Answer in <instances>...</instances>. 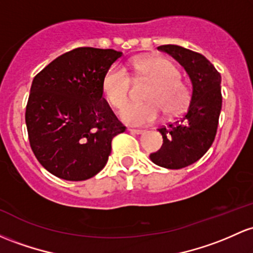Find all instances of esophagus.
Wrapping results in <instances>:
<instances>
[{
  "mask_svg": "<svg viewBox=\"0 0 253 253\" xmlns=\"http://www.w3.org/2000/svg\"><path fill=\"white\" fill-rule=\"evenodd\" d=\"M128 131L133 133V134H144V133H145L144 129H137V128H129Z\"/></svg>",
  "mask_w": 253,
  "mask_h": 253,
  "instance_id": "34e87169",
  "label": "esophagus"
}]
</instances>
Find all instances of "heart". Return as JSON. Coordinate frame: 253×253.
<instances>
[{"instance_id": "1", "label": "heart", "mask_w": 253, "mask_h": 253, "mask_svg": "<svg viewBox=\"0 0 253 253\" xmlns=\"http://www.w3.org/2000/svg\"><path fill=\"white\" fill-rule=\"evenodd\" d=\"M137 80L151 83L145 93L146 103H132L121 110V119L134 126H144L156 121L161 112L175 116L187 108L191 101V87L180 76L174 62L163 57H149L135 61ZM132 78L121 66H112L102 80V91L108 102L120 109L128 102Z\"/></svg>"}]
</instances>
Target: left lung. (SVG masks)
I'll list each match as a JSON object with an SVG mask.
<instances>
[{
	"instance_id": "1",
	"label": "left lung",
	"mask_w": 253,
	"mask_h": 253,
	"mask_svg": "<svg viewBox=\"0 0 253 253\" xmlns=\"http://www.w3.org/2000/svg\"><path fill=\"white\" fill-rule=\"evenodd\" d=\"M157 49L186 69L192 82V96L181 118L158 128L163 144L150 160L160 167L181 169L203 157L215 139L222 108L221 76L199 52L173 44Z\"/></svg>"
}]
</instances>
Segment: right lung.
I'll use <instances>...</instances> for the list:
<instances>
[{
  "instance_id": "obj_1",
  "label": "right lung",
  "mask_w": 253,
  "mask_h": 253,
  "mask_svg": "<svg viewBox=\"0 0 253 253\" xmlns=\"http://www.w3.org/2000/svg\"><path fill=\"white\" fill-rule=\"evenodd\" d=\"M121 55L77 48L33 79L25 121L33 154L52 175L69 181L95 176L107 165L113 138L126 131L102 91L104 74Z\"/></svg>"
}]
</instances>
